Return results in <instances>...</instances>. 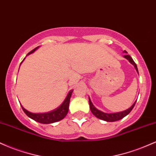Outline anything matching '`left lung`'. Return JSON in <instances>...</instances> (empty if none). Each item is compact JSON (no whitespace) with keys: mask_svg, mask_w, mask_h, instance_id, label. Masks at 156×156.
I'll return each instance as SVG.
<instances>
[{"mask_svg":"<svg viewBox=\"0 0 156 156\" xmlns=\"http://www.w3.org/2000/svg\"><path fill=\"white\" fill-rule=\"evenodd\" d=\"M123 53H128L126 51H123ZM123 57H124L125 58H126V59L128 60L130 64H133V65L134 66V67H135L136 70V72L139 73V72H138L137 66H136V64L135 62H133V58H132L131 57H130V55L128 54H125ZM89 106H90L91 112H92V114H94V115L97 118H98V119H102V120L106 121V122H115V121L119 120V119H122L123 117H125V116L128 115V114H129L130 112H131L132 109L133 108V107L136 104V101L134 102L133 104L129 108L126 109V110L123 111V112H116V113H105V112H102V111H101V110H98V109L92 104V101H91L90 98H89Z\"/></svg>","mask_w":156,"mask_h":156,"instance_id":"left-lung-1","label":"left lung"}]
</instances>
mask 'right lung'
Wrapping results in <instances>:
<instances>
[{
  "label": "right lung",
  "instance_id": "right-lung-1",
  "mask_svg": "<svg viewBox=\"0 0 156 156\" xmlns=\"http://www.w3.org/2000/svg\"><path fill=\"white\" fill-rule=\"evenodd\" d=\"M39 48V46L34 48V50H32L29 53L27 54V55L31 54V53H33L36 50L38 49ZM22 62H21V64H22ZM73 92V90L69 91V93L67 94V97H66V98L64 99L63 103H62L58 108L51 111V112L47 113H32L28 112V111L26 110L25 108H23V105H21V107H22L25 114H26L28 117H30L31 119H34V120H35L36 122H38L39 123H42V124H51V123L56 122H58L62 120V119H63L67 114L68 111H69V101H70V98L71 95H72Z\"/></svg>",
  "mask_w": 156,
  "mask_h": 156
}]
</instances>
